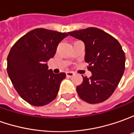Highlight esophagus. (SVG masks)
<instances>
[{
    "mask_svg": "<svg viewBox=\"0 0 134 134\" xmlns=\"http://www.w3.org/2000/svg\"><path fill=\"white\" fill-rule=\"evenodd\" d=\"M74 74H75V73H74L73 72H71V71L66 72V75H67V76H68V77H71V76H73Z\"/></svg>",
    "mask_w": 134,
    "mask_h": 134,
    "instance_id": "obj_1",
    "label": "esophagus"
}]
</instances>
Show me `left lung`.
<instances>
[{"label": "left lung", "instance_id": "left-lung-1", "mask_svg": "<svg viewBox=\"0 0 134 134\" xmlns=\"http://www.w3.org/2000/svg\"><path fill=\"white\" fill-rule=\"evenodd\" d=\"M68 34L84 42L85 61L92 72L90 78L82 76V83L76 87L78 95L90 104L107 100L117 87L125 70V55L121 45L113 36L95 27Z\"/></svg>", "mask_w": 134, "mask_h": 134}]
</instances>
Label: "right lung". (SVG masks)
Wrapping results in <instances>:
<instances>
[{"mask_svg":"<svg viewBox=\"0 0 134 134\" xmlns=\"http://www.w3.org/2000/svg\"><path fill=\"white\" fill-rule=\"evenodd\" d=\"M67 33L38 28L13 45L7 57V72L22 99L34 106H44L55 99L64 72L53 73L47 62L56 53Z\"/></svg>","mask_w":134,"mask_h":134,"instance_id":"right-lung-1","label":"right lung"}]
</instances>
